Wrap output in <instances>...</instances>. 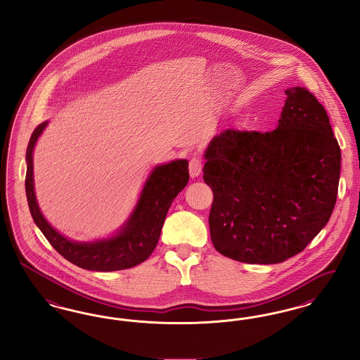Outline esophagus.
<instances>
[{"instance_id":"1","label":"esophagus","mask_w":360,"mask_h":360,"mask_svg":"<svg viewBox=\"0 0 360 360\" xmlns=\"http://www.w3.org/2000/svg\"><path fill=\"white\" fill-rule=\"evenodd\" d=\"M202 161L199 157H192V160L189 161V174L192 179H196L200 176L202 173Z\"/></svg>"}]
</instances>
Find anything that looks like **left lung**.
<instances>
[{"mask_svg": "<svg viewBox=\"0 0 360 360\" xmlns=\"http://www.w3.org/2000/svg\"><path fill=\"white\" fill-rule=\"evenodd\" d=\"M277 129L224 130L210 141V231L235 261L271 265L304 250L336 204L342 155L327 111L304 87L285 90Z\"/></svg>", "mask_w": 360, "mask_h": 360, "instance_id": "left-lung-1", "label": "left lung"}]
</instances>
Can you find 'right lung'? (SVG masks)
Masks as SVG:
<instances>
[{
	"mask_svg": "<svg viewBox=\"0 0 360 360\" xmlns=\"http://www.w3.org/2000/svg\"><path fill=\"white\" fill-rule=\"evenodd\" d=\"M47 125L44 121L34 129L27 148L25 192L33 221L48 242L71 264L93 271L124 270L148 259L157 246L171 204L188 184V160L179 158L152 168L133 211L115 233L94 240H74L46 219L36 199L33 150Z\"/></svg>",
	"mask_w": 360,
	"mask_h": 360,
	"instance_id": "1",
	"label": "right lung"
}]
</instances>
